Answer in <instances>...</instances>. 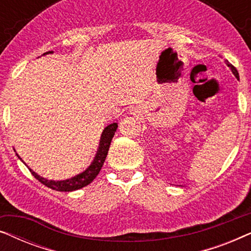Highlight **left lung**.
I'll list each match as a JSON object with an SVG mask.
<instances>
[{
  "instance_id": "8db88e82",
  "label": "left lung",
  "mask_w": 251,
  "mask_h": 251,
  "mask_svg": "<svg viewBox=\"0 0 251 251\" xmlns=\"http://www.w3.org/2000/svg\"><path fill=\"white\" fill-rule=\"evenodd\" d=\"M225 63H226V65H227V66H228L229 68H231L232 72H233V74L235 75V77H236V78H239V73H238V71H236V68H235L234 66H233L232 64H229V63H228V60H226Z\"/></svg>"
}]
</instances>
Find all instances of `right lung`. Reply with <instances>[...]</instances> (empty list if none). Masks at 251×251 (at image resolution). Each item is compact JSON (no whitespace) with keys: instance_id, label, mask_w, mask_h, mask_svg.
<instances>
[{"instance_id":"1","label":"right lung","mask_w":251,"mask_h":251,"mask_svg":"<svg viewBox=\"0 0 251 251\" xmlns=\"http://www.w3.org/2000/svg\"><path fill=\"white\" fill-rule=\"evenodd\" d=\"M51 52H52V51H49V52H46L44 54L51 53ZM116 129H118V123H112V125L107 126L104 129V131H102L101 137H100V143H99L97 154H96L94 161H92L88 169L84 170L83 173L78 174V175H76V176L72 177V178H70V179H65V180L46 179V178L39 176V175L34 173L30 168H28L30 174H32L33 176L40 181V183L46 185L47 187L52 188V190H54V191L72 192L75 190H80V188L87 186V185L90 184L91 181L94 180L96 177H97L99 171H100L102 164H104V162H105L106 156H107L109 145H111L112 138H113V136H114Z\"/></svg>"}]
</instances>
